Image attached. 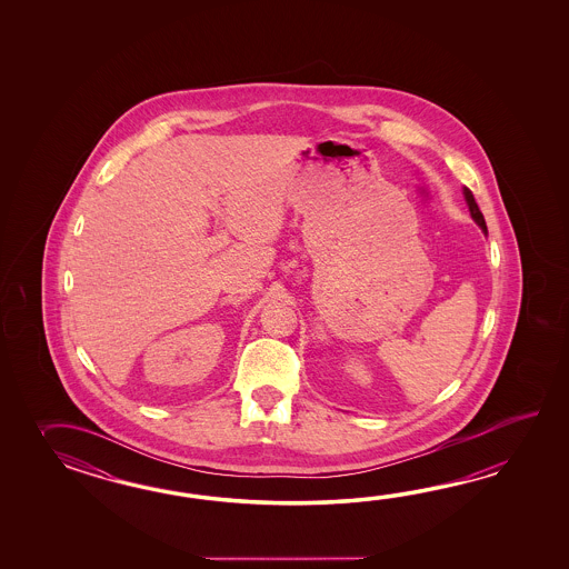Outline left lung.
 Returning <instances> with one entry per match:
<instances>
[{
    "label": "left lung",
    "instance_id": "obj_1",
    "mask_svg": "<svg viewBox=\"0 0 569 569\" xmlns=\"http://www.w3.org/2000/svg\"><path fill=\"white\" fill-rule=\"evenodd\" d=\"M463 197H466V203L470 207V213H472L473 221L482 228L483 233H488L486 230V221H483L482 211H480V207L476 203V199H473L472 191L468 189V187H463Z\"/></svg>",
    "mask_w": 569,
    "mask_h": 569
}]
</instances>
